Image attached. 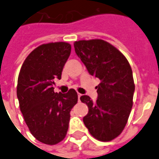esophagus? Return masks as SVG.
Here are the masks:
<instances>
[{
  "label": "esophagus",
  "mask_w": 159,
  "mask_h": 159,
  "mask_svg": "<svg viewBox=\"0 0 159 159\" xmlns=\"http://www.w3.org/2000/svg\"><path fill=\"white\" fill-rule=\"evenodd\" d=\"M82 96V95L81 94V93H78V101H80V97Z\"/></svg>",
  "instance_id": "1"
}]
</instances>
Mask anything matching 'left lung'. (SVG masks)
<instances>
[{"label":"left lung","mask_w":159,"mask_h":159,"mask_svg":"<svg viewBox=\"0 0 159 159\" xmlns=\"http://www.w3.org/2000/svg\"><path fill=\"white\" fill-rule=\"evenodd\" d=\"M74 46L89 73L100 81L95 103L86 95L80 98L89 107L84 124L96 140L111 141L123 131L133 107L135 84L131 66L119 50L103 40H82Z\"/></svg>","instance_id":"8db88e82"}]
</instances>
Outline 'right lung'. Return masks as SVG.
Masks as SVG:
<instances>
[{"instance_id": "right-lung-1", "label": "right lung", "mask_w": 159, "mask_h": 159, "mask_svg": "<svg viewBox=\"0 0 159 159\" xmlns=\"http://www.w3.org/2000/svg\"><path fill=\"white\" fill-rule=\"evenodd\" d=\"M71 45L52 42L38 46L23 62L19 71L17 97L25 122L40 142L54 145L66 136L70 112L78 93H55L53 84L60 79Z\"/></svg>"}]
</instances>
